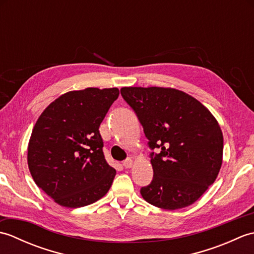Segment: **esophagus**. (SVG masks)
I'll return each instance as SVG.
<instances>
[{"label":"esophagus","mask_w":254,"mask_h":254,"mask_svg":"<svg viewBox=\"0 0 254 254\" xmlns=\"http://www.w3.org/2000/svg\"><path fill=\"white\" fill-rule=\"evenodd\" d=\"M132 166H133V160L131 158H127V160L123 161V167H124V168L128 169V168H131Z\"/></svg>","instance_id":"esophagus-1"}]
</instances>
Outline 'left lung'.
<instances>
[{"instance_id":"8db88e82","label":"left lung","mask_w":254,"mask_h":254,"mask_svg":"<svg viewBox=\"0 0 254 254\" xmlns=\"http://www.w3.org/2000/svg\"><path fill=\"white\" fill-rule=\"evenodd\" d=\"M121 95L143 126L154 177L141 189L145 201L164 209L193 204L216 180L223 133L216 119L192 96L175 88L123 87Z\"/></svg>"}]
</instances>
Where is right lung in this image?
Listing matches in <instances>:
<instances>
[{"label":"right lung","mask_w":254,"mask_h":254,"mask_svg":"<svg viewBox=\"0 0 254 254\" xmlns=\"http://www.w3.org/2000/svg\"><path fill=\"white\" fill-rule=\"evenodd\" d=\"M118 97V88L68 91L37 120L28 144L29 171L59 205L83 207L109 191L116 169L105 159L99 127Z\"/></svg>","instance_id":"1"}]
</instances>
